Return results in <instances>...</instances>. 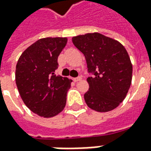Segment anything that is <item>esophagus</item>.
I'll return each instance as SVG.
<instances>
[{"label": "esophagus", "mask_w": 151, "mask_h": 151, "mask_svg": "<svg viewBox=\"0 0 151 151\" xmlns=\"http://www.w3.org/2000/svg\"><path fill=\"white\" fill-rule=\"evenodd\" d=\"M81 80V77H78V78H73V81H75V82H78V81H80Z\"/></svg>", "instance_id": "1"}]
</instances>
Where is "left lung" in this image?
I'll use <instances>...</instances> for the list:
<instances>
[{"instance_id": "left-lung-1", "label": "left lung", "mask_w": 151, "mask_h": 151, "mask_svg": "<svg viewBox=\"0 0 151 151\" xmlns=\"http://www.w3.org/2000/svg\"><path fill=\"white\" fill-rule=\"evenodd\" d=\"M72 41L86 58L88 70L93 76L86 79L89 90L84 94L90 109L108 112L127 97L133 66L129 54L117 40L99 33L73 37Z\"/></svg>"}]
</instances>
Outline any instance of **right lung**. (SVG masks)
I'll list each match as a JSON object with an SVG mask.
<instances>
[{"mask_svg": "<svg viewBox=\"0 0 151 151\" xmlns=\"http://www.w3.org/2000/svg\"><path fill=\"white\" fill-rule=\"evenodd\" d=\"M67 37H45L29 45L20 56L15 80L25 106L43 118H52L64 110L72 80L56 75L58 58Z\"/></svg>", "mask_w": 151, "mask_h": 151, "instance_id": "obj_1", "label": "right lung"}]
</instances>
